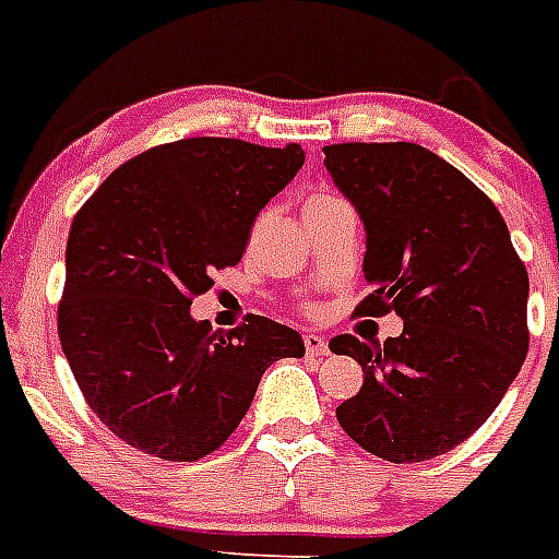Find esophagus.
Listing matches in <instances>:
<instances>
[{"instance_id":"esophagus-1","label":"esophagus","mask_w":559,"mask_h":559,"mask_svg":"<svg viewBox=\"0 0 559 559\" xmlns=\"http://www.w3.org/2000/svg\"><path fill=\"white\" fill-rule=\"evenodd\" d=\"M304 347H307V356L310 358H324L326 353H330L324 335H316V333L304 335Z\"/></svg>"}]
</instances>
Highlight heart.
I'll return each mask as SVG.
<instances>
[{"instance_id":"heart-1","label":"heart","mask_w":559,"mask_h":559,"mask_svg":"<svg viewBox=\"0 0 559 559\" xmlns=\"http://www.w3.org/2000/svg\"><path fill=\"white\" fill-rule=\"evenodd\" d=\"M321 198H330V194H312L310 201H321ZM310 201H307V203H310Z\"/></svg>"}]
</instances>
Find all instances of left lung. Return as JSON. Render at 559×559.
I'll return each mask as SVG.
<instances>
[{
	"instance_id": "left-lung-1",
	"label": "left lung",
	"mask_w": 559,
	"mask_h": 559,
	"mask_svg": "<svg viewBox=\"0 0 559 559\" xmlns=\"http://www.w3.org/2000/svg\"><path fill=\"white\" fill-rule=\"evenodd\" d=\"M324 166L367 233L356 316L396 312V338L335 335L365 384L335 407L367 453L425 462L483 428L528 353V272L491 198L416 143L324 146Z\"/></svg>"
}]
</instances>
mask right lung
Instances as JSON below:
<instances>
[{"label":"right lung","mask_w":559,"mask_h":559,"mask_svg":"<svg viewBox=\"0 0 559 559\" xmlns=\"http://www.w3.org/2000/svg\"><path fill=\"white\" fill-rule=\"evenodd\" d=\"M304 148L189 138L131 157L76 212L66 247L59 344L88 407L115 437L169 462L217 451L301 335L264 316L229 333L189 307L243 258Z\"/></svg>","instance_id":"right-lung-1"}]
</instances>
